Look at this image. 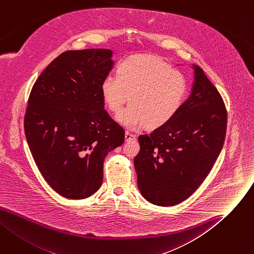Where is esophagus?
Here are the masks:
<instances>
[{
	"mask_svg": "<svg viewBox=\"0 0 254 254\" xmlns=\"http://www.w3.org/2000/svg\"><path fill=\"white\" fill-rule=\"evenodd\" d=\"M136 139V134H133L131 132H129L128 130H126V141H132Z\"/></svg>",
	"mask_w": 254,
	"mask_h": 254,
	"instance_id": "obj_1",
	"label": "esophagus"
}]
</instances>
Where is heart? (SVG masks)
I'll return each instance as SVG.
<instances>
[{
    "label": "heart",
    "instance_id": "obj_1",
    "mask_svg": "<svg viewBox=\"0 0 254 254\" xmlns=\"http://www.w3.org/2000/svg\"><path fill=\"white\" fill-rule=\"evenodd\" d=\"M187 81L164 60L137 54L124 59L117 74L108 73L101 82V95L107 109L120 112L129 95L130 104L117 115V121L128 128L145 126L157 128L180 110Z\"/></svg>",
    "mask_w": 254,
    "mask_h": 254
}]
</instances>
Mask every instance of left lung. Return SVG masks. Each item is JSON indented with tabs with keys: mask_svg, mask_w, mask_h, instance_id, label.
Masks as SVG:
<instances>
[{
	"mask_svg": "<svg viewBox=\"0 0 254 254\" xmlns=\"http://www.w3.org/2000/svg\"><path fill=\"white\" fill-rule=\"evenodd\" d=\"M191 96L171 122L139 137L133 164L142 196L158 206H174L204 182L223 149L227 109L198 65Z\"/></svg>",
	"mask_w": 254,
	"mask_h": 254,
	"instance_id": "1",
	"label": "left lung"
}]
</instances>
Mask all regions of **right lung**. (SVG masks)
Instances as JSON below:
<instances>
[{"instance_id":"1","label":"right lung","mask_w":254,"mask_h":254,"mask_svg":"<svg viewBox=\"0 0 254 254\" xmlns=\"http://www.w3.org/2000/svg\"><path fill=\"white\" fill-rule=\"evenodd\" d=\"M108 49L60 54L31 89L24 132L50 187L69 199L98 191L108 152L125 142V129L104 109L101 82L113 61Z\"/></svg>"}]
</instances>
